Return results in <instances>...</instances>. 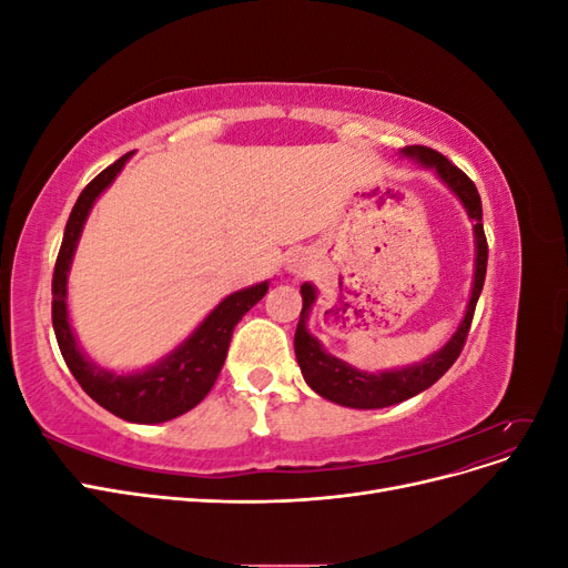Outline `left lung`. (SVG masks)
Returning <instances> with one entry per match:
<instances>
[{
    "mask_svg": "<svg viewBox=\"0 0 568 568\" xmlns=\"http://www.w3.org/2000/svg\"><path fill=\"white\" fill-rule=\"evenodd\" d=\"M403 156L415 159L417 163L434 168L436 175L445 186L453 189V194L462 201L464 209H467V215L474 222V244H476V263H474V284H471V298L467 305V313H464V320L459 322L457 332L453 338L445 343V346L428 355L426 359L417 365L400 367V369H388L379 374H369V372H359L351 367L343 359L334 357L322 348V343L307 332V315H311V307L317 298V291L313 284H303L301 286V296H303V311L301 320L296 326V336H294V348H296V359L298 367L303 372L305 384L311 386L322 398L332 400L343 407H355V409H379L388 405H398L412 395H417L426 390L428 386H434L440 376L453 367L455 359L459 357L464 341H467L469 326L474 320L476 311V301L484 291L486 282V265H488V244H486V234H484V209H480V196L476 192V184L462 173L457 165H453L443 153L428 149V146H405L400 149Z\"/></svg>",
    "mask_w": 568,
    "mask_h": 568,
    "instance_id": "8db88e82",
    "label": "left lung"
}]
</instances>
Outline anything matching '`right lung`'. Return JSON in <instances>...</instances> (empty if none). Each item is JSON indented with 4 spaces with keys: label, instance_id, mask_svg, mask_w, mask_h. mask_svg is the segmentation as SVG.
I'll use <instances>...</instances> for the list:
<instances>
[{
    "label": "right lung",
    "instance_id": "1",
    "mask_svg": "<svg viewBox=\"0 0 568 568\" xmlns=\"http://www.w3.org/2000/svg\"><path fill=\"white\" fill-rule=\"evenodd\" d=\"M130 156L132 153H125L113 165L101 170L82 189L73 205L71 217L65 222L54 280H51V322H54V334L68 369L94 403L125 422L161 424L184 415L209 395L222 365H225L234 326L267 294L270 284L261 282L234 291L173 353L142 372L118 374L92 363L80 351L78 338L71 329V320H68V270H71L84 220H88L94 201L115 180Z\"/></svg>",
    "mask_w": 568,
    "mask_h": 568
}]
</instances>
